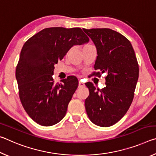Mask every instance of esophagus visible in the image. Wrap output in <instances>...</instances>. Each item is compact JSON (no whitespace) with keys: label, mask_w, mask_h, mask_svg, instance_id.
I'll return each mask as SVG.
<instances>
[{"label":"esophagus","mask_w":156,"mask_h":156,"mask_svg":"<svg viewBox=\"0 0 156 156\" xmlns=\"http://www.w3.org/2000/svg\"><path fill=\"white\" fill-rule=\"evenodd\" d=\"M85 86V84H84L83 83H82L81 81H79L78 83V87H83Z\"/></svg>","instance_id":"34e87169"}]
</instances>
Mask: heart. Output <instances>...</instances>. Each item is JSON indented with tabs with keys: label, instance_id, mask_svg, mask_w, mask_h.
Segmentation results:
<instances>
[{
	"label": "heart",
	"instance_id": "heart-1",
	"mask_svg": "<svg viewBox=\"0 0 156 156\" xmlns=\"http://www.w3.org/2000/svg\"><path fill=\"white\" fill-rule=\"evenodd\" d=\"M89 45H91V44H86V45L84 46V47H87V46H89Z\"/></svg>",
	"mask_w": 156,
	"mask_h": 156
}]
</instances>
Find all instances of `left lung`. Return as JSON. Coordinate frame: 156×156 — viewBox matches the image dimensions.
<instances>
[{
  "mask_svg": "<svg viewBox=\"0 0 156 156\" xmlns=\"http://www.w3.org/2000/svg\"><path fill=\"white\" fill-rule=\"evenodd\" d=\"M97 49L94 65L96 76L107 72L106 86L102 89L91 83L85 84L89 91L84 101L92 122L108 127L118 122L130 107L139 76V65L135 51L126 37L107 28L83 29Z\"/></svg>",
  "mask_w": 156,
  "mask_h": 156,
  "instance_id": "8db88e82",
  "label": "left lung"
}]
</instances>
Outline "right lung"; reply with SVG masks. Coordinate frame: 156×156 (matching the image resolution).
I'll list each match as a JSON object with an SVG mask.
<instances>
[{
	"label": "right lung",
	"mask_w": 156,
	"mask_h": 156,
	"mask_svg": "<svg viewBox=\"0 0 156 156\" xmlns=\"http://www.w3.org/2000/svg\"><path fill=\"white\" fill-rule=\"evenodd\" d=\"M89 41L79 27L45 28L25 42L16 69L18 94L29 116L42 126H52L65 117L78 86L73 76L56 83L54 65L73 45Z\"/></svg>",
	"instance_id": "obj_1"
}]
</instances>
